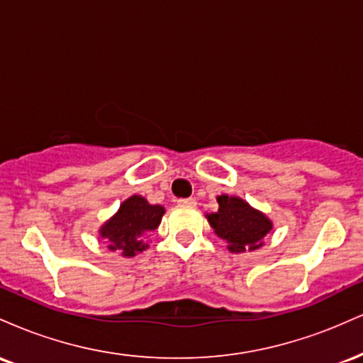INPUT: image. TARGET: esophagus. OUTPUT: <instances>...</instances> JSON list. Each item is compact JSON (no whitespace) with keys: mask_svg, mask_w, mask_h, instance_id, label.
Here are the masks:
<instances>
[{"mask_svg":"<svg viewBox=\"0 0 363 363\" xmlns=\"http://www.w3.org/2000/svg\"><path fill=\"white\" fill-rule=\"evenodd\" d=\"M179 206H196V199L194 198H181L177 201Z\"/></svg>","mask_w":363,"mask_h":363,"instance_id":"obj_1","label":"esophagus"}]
</instances>
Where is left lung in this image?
I'll use <instances>...</instances> for the list:
<instances>
[{"label":"left lung","mask_w":363,"mask_h":363,"mask_svg":"<svg viewBox=\"0 0 363 363\" xmlns=\"http://www.w3.org/2000/svg\"><path fill=\"white\" fill-rule=\"evenodd\" d=\"M218 211L208 215V222L216 235L228 242L232 252L254 251L261 247L264 235L272 230V222L261 211L254 210L235 196H218Z\"/></svg>","instance_id":"1"}]
</instances>
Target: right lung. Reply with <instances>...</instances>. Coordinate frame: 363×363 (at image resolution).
Instances as JSON below:
<instances>
[{
    "mask_svg": "<svg viewBox=\"0 0 363 363\" xmlns=\"http://www.w3.org/2000/svg\"><path fill=\"white\" fill-rule=\"evenodd\" d=\"M164 208L150 205L143 196H131L119 208V211L102 227L101 235L109 240L111 251L123 256H135L147 249L143 242L148 232L155 230L160 223Z\"/></svg>",
    "mask_w": 363,
    "mask_h": 363,
    "instance_id": "1",
    "label": "right lung"
}]
</instances>
